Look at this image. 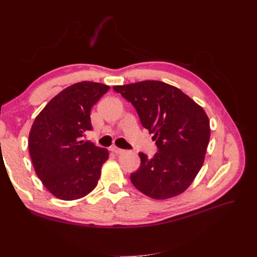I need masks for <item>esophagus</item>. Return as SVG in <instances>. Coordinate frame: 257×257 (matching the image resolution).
<instances>
[{
  "mask_svg": "<svg viewBox=\"0 0 257 257\" xmlns=\"http://www.w3.org/2000/svg\"><path fill=\"white\" fill-rule=\"evenodd\" d=\"M110 150H111V151H112L114 154H121V153H123V152H124V150L120 149V148L115 147V146L111 147V148H110Z\"/></svg>",
  "mask_w": 257,
  "mask_h": 257,
  "instance_id": "obj_1",
  "label": "esophagus"
}]
</instances>
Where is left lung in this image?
Listing matches in <instances>:
<instances>
[{
    "label": "left lung",
    "mask_w": 257,
    "mask_h": 257,
    "mask_svg": "<svg viewBox=\"0 0 257 257\" xmlns=\"http://www.w3.org/2000/svg\"><path fill=\"white\" fill-rule=\"evenodd\" d=\"M132 103L159 152L152 159L139 153L142 164L131 175L135 188L153 199L183 193L201 166L210 139V121L204 108L180 89L158 80L115 85Z\"/></svg>",
    "instance_id": "obj_1"
}]
</instances>
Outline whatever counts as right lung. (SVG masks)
<instances>
[{"label":"right lung","mask_w":257,"mask_h":257,"mask_svg":"<svg viewBox=\"0 0 257 257\" xmlns=\"http://www.w3.org/2000/svg\"><path fill=\"white\" fill-rule=\"evenodd\" d=\"M109 89L92 81L69 85L45 106L31 127L29 151L35 173L59 199L82 198L97 185L109 152L81 139L92 130L91 108Z\"/></svg>","instance_id":"right-lung-1"}]
</instances>
